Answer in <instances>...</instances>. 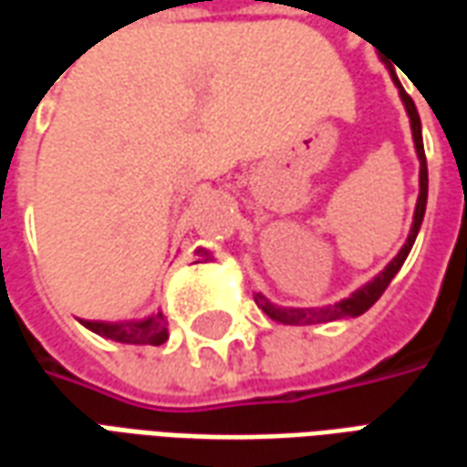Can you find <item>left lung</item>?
<instances>
[{
	"label": "left lung",
	"mask_w": 467,
	"mask_h": 467,
	"mask_svg": "<svg viewBox=\"0 0 467 467\" xmlns=\"http://www.w3.org/2000/svg\"><path fill=\"white\" fill-rule=\"evenodd\" d=\"M392 82L400 89V99L405 105V112L410 117V130H412V142H415V152L420 160V194H418V202H415V214H412V227L408 240L400 247V253L392 257L390 263L385 265V270L372 277L370 283H365L358 287L350 297H345L340 303L335 305H323V307H280V305L270 303L263 293H254V303L263 307V313L267 317H273L275 323L283 325H315V323H330V320H343V317H358V315L368 313L372 305L380 300V295L385 293V287L390 285V280L398 275V270L405 263V257L410 254L412 243L420 233L422 217H425V204H428V162H425V150H422V127H420V115L415 109V102L410 95L402 89L398 82V77L392 75Z\"/></svg>",
	"instance_id": "obj_1"
}]
</instances>
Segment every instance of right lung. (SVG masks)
<instances>
[{
  "mask_svg": "<svg viewBox=\"0 0 467 467\" xmlns=\"http://www.w3.org/2000/svg\"><path fill=\"white\" fill-rule=\"evenodd\" d=\"M87 330H92L99 337L127 345H162L170 333L164 325L162 310H157L142 320H122V323H102V320H79Z\"/></svg>",
  "mask_w": 467,
  "mask_h": 467,
  "instance_id": "right-lung-1",
  "label": "right lung"
}]
</instances>
